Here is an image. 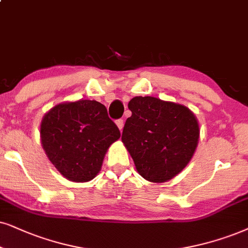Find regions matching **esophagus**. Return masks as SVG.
Returning a JSON list of instances; mask_svg holds the SVG:
<instances>
[{"mask_svg": "<svg viewBox=\"0 0 248 248\" xmlns=\"http://www.w3.org/2000/svg\"><path fill=\"white\" fill-rule=\"evenodd\" d=\"M115 124H117V126H118L119 129H120V131H121L122 129H124V120H122V119H119V120L115 121Z\"/></svg>", "mask_w": 248, "mask_h": 248, "instance_id": "1", "label": "esophagus"}]
</instances>
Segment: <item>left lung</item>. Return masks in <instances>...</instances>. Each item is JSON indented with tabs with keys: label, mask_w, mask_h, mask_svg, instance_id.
<instances>
[{
	"label": "left lung",
	"mask_w": 248,
	"mask_h": 248,
	"mask_svg": "<svg viewBox=\"0 0 248 248\" xmlns=\"http://www.w3.org/2000/svg\"><path fill=\"white\" fill-rule=\"evenodd\" d=\"M121 140L146 181L164 183L189 164L199 140V124L186 106L151 96L130 99Z\"/></svg>",
	"instance_id": "left-lung-1"
}]
</instances>
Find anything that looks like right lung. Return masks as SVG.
<instances>
[{
  "label": "right lung",
  "instance_id": "right-lung-1",
  "mask_svg": "<svg viewBox=\"0 0 248 248\" xmlns=\"http://www.w3.org/2000/svg\"><path fill=\"white\" fill-rule=\"evenodd\" d=\"M41 144L51 164L72 182H88L101 170L120 130L99 102L80 99L56 105L41 121Z\"/></svg>",
  "mask_w": 248,
  "mask_h": 248
}]
</instances>
